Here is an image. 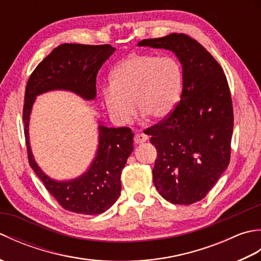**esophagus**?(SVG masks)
Instances as JSON below:
<instances>
[{"mask_svg":"<svg viewBox=\"0 0 261 261\" xmlns=\"http://www.w3.org/2000/svg\"><path fill=\"white\" fill-rule=\"evenodd\" d=\"M149 139V137L147 136V135H145V134H142V132H139V134H137L136 136H135V143H142V142H145V141H147Z\"/></svg>","mask_w":261,"mask_h":261,"instance_id":"34e87169","label":"esophagus"}]
</instances>
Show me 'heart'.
Instances as JSON below:
<instances>
[{"instance_id": "b5f03b06", "label": "heart", "mask_w": 261, "mask_h": 261, "mask_svg": "<svg viewBox=\"0 0 261 261\" xmlns=\"http://www.w3.org/2000/svg\"><path fill=\"white\" fill-rule=\"evenodd\" d=\"M111 87L102 92L109 114L121 124L130 122L135 105L140 113L162 120L178 104L184 87V69L173 56L132 54L115 66L110 76Z\"/></svg>"}]
</instances>
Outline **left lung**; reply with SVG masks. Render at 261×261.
<instances>
[{
  "label": "left lung",
  "mask_w": 261,
  "mask_h": 261,
  "mask_svg": "<svg viewBox=\"0 0 261 261\" xmlns=\"http://www.w3.org/2000/svg\"><path fill=\"white\" fill-rule=\"evenodd\" d=\"M138 45L174 51L184 69L176 109L147 129L157 150L153 184L173 204L198 202L230 163L233 107L228 80L212 55L184 33L143 39Z\"/></svg>",
  "instance_id": "1"
}]
</instances>
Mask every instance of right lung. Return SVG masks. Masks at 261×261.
Instances as JSON below:
<instances>
[{"instance_id":"right-lung-1","label":"right lung","mask_w":261,"mask_h":261,"mask_svg":"<svg viewBox=\"0 0 261 261\" xmlns=\"http://www.w3.org/2000/svg\"><path fill=\"white\" fill-rule=\"evenodd\" d=\"M115 50L111 45L63 43L39 64L28 80L23 118L28 160L64 210L74 213L101 214L115 203L121 192V173L134 151L130 127L99 126L96 157L86 174L69 181L53 180L42 173L32 157L29 146V115L35 97L51 90H68L85 99L96 95V76L103 63Z\"/></svg>"}]
</instances>
